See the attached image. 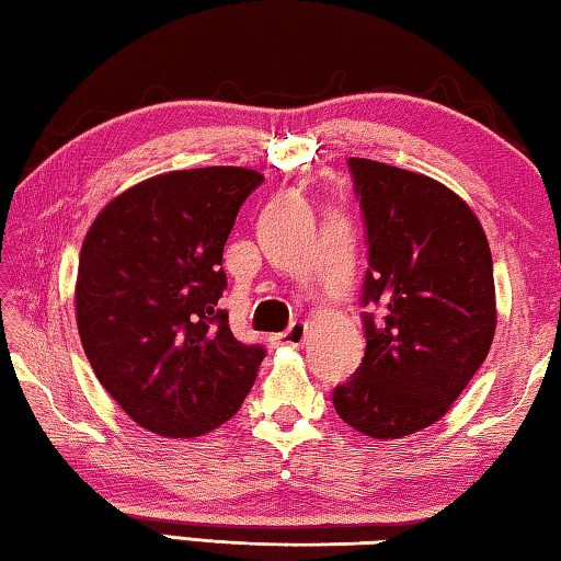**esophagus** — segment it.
I'll return each instance as SVG.
<instances>
[{
  "label": "esophagus",
  "mask_w": 561,
  "mask_h": 561,
  "mask_svg": "<svg viewBox=\"0 0 561 561\" xmlns=\"http://www.w3.org/2000/svg\"><path fill=\"white\" fill-rule=\"evenodd\" d=\"M305 336H308V324L305 322H293L288 330L285 332H280L276 340H278V344H283V346H302V342H305Z\"/></svg>",
  "instance_id": "obj_1"
}]
</instances>
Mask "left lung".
Wrapping results in <instances>:
<instances>
[{
  "mask_svg": "<svg viewBox=\"0 0 561 561\" xmlns=\"http://www.w3.org/2000/svg\"><path fill=\"white\" fill-rule=\"evenodd\" d=\"M362 197L368 271L366 354L334 388V410L371 439L435 425L479 371L499 322L493 259L479 217L435 178L348 158Z\"/></svg>",
  "mask_w": 561,
  "mask_h": 561,
  "instance_id": "obj_1",
  "label": "left lung"
}]
</instances>
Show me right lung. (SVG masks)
Listing matches in <instances>:
<instances>
[{
    "label": "right lung",
    "instance_id": "right-lung-1",
    "mask_svg": "<svg viewBox=\"0 0 561 561\" xmlns=\"http://www.w3.org/2000/svg\"><path fill=\"white\" fill-rule=\"evenodd\" d=\"M263 175L209 165L126 187L84 234L76 320L104 390L136 425L193 439L244 403L263 358L217 308L221 253L237 213Z\"/></svg>",
    "mask_w": 561,
    "mask_h": 561
}]
</instances>
